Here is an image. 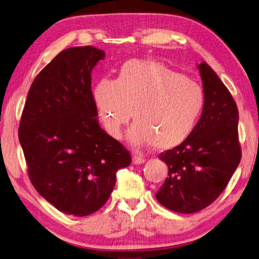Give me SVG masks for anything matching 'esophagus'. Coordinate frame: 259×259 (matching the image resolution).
Here are the masks:
<instances>
[{
    "label": "esophagus",
    "mask_w": 259,
    "mask_h": 259,
    "mask_svg": "<svg viewBox=\"0 0 259 259\" xmlns=\"http://www.w3.org/2000/svg\"><path fill=\"white\" fill-rule=\"evenodd\" d=\"M132 161H133L134 164H143L146 161V159L141 157V155L135 154V155H133V159H132Z\"/></svg>",
    "instance_id": "esophagus-1"
}]
</instances>
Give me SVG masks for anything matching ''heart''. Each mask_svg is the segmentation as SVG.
<instances>
[{
  "label": "heart",
  "instance_id": "obj_1",
  "mask_svg": "<svg viewBox=\"0 0 259 259\" xmlns=\"http://www.w3.org/2000/svg\"><path fill=\"white\" fill-rule=\"evenodd\" d=\"M94 95L111 138L120 139L132 110L135 123L128 130L130 142L160 151L174 149L188 138L205 104L201 85L155 60L128 61L114 81L101 80Z\"/></svg>",
  "mask_w": 259,
  "mask_h": 259
}]
</instances>
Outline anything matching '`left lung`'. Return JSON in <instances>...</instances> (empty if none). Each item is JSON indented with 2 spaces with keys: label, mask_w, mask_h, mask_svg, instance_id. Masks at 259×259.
I'll use <instances>...</instances> for the list:
<instances>
[{
  "label": "left lung",
  "mask_w": 259,
  "mask_h": 259,
  "mask_svg": "<svg viewBox=\"0 0 259 259\" xmlns=\"http://www.w3.org/2000/svg\"><path fill=\"white\" fill-rule=\"evenodd\" d=\"M197 69L205 97L201 118L182 144L159 155L169 171L155 194L161 205L185 214L215 201L241 159L236 102L211 66L202 62Z\"/></svg>",
  "instance_id": "left-lung-1"
}]
</instances>
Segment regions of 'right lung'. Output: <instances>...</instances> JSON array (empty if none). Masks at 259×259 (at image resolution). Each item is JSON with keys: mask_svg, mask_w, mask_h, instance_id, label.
<instances>
[{"mask_svg": "<svg viewBox=\"0 0 259 259\" xmlns=\"http://www.w3.org/2000/svg\"><path fill=\"white\" fill-rule=\"evenodd\" d=\"M105 52L71 47L33 80L19 126L28 174L39 195L58 211L85 217L108 201L116 172L131 155L100 127L91 72Z\"/></svg>", "mask_w": 259, "mask_h": 259, "instance_id": "add662e5", "label": "right lung"}]
</instances>
